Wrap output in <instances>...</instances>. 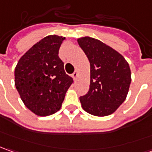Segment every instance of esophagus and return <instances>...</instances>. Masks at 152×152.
<instances>
[{"mask_svg":"<svg viewBox=\"0 0 152 152\" xmlns=\"http://www.w3.org/2000/svg\"><path fill=\"white\" fill-rule=\"evenodd\" d=\"M77 76H78V72H77V71H75V72H74V73H73V74L71 75V76L73 77V79H74V80H76V77H77Z\"/></svg>","mask_w":152,"mask_h":152,"instance_id":"34e87169","label":"esophagus"}]
</instances>
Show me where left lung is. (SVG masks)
Masks as SVG:
<instances>
[{"instance_id": "8db88e82", "label": "left lung", "mask_w": 152, "mask_h": 152, "mask_svg": "<svg viewBox=\"0 0 152 152\" xmlns=\"http://www.w3.org/2000/svg\"><path fill=\"white\" fill-rule=\"evenodd\" d=\"M90 62V87L80 97L82 108L94 116L114 113L127 97L131 82L128 62L100 40L91 37L77 39Z\"/></svg>"}]
</instances>
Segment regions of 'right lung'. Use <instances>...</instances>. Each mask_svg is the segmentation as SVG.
Masks as SVG:
<instances>
[{
    "label": "right lung",
    "mask_w": 152,
    "mask_h": 152,
    "mask_svg": "<svg viewBox=\"0 0 152 152\" xmlns=\"http://www.w3.org/2000/svg\"><path fill=\"white\" fill-rule=\"evenodd\" d=\"M65 39L58 35L45 37L20 58L15 68V86L21 99L39 116L59 111L73 82L58 55Z\"/></svg>",
    "instance_id": "right-lung-1"
}]
</instances>
